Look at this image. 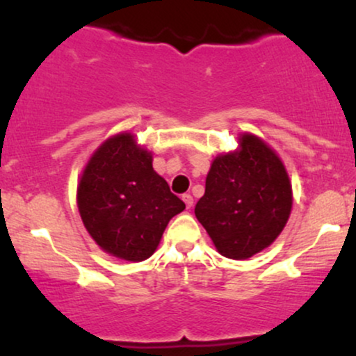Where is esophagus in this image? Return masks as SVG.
I'll use <instances>...</instances> for the list:
<instances>
[{
    "label": "esophagus",
    "instance_id": "1",
    "mask_svg": "<svg viewBox=\"0 0 356 356\" xmlns=\"http://www.w3.org/2000/svg\"><path fill=\"white\" fill-rule=\"evenodd\" d=\"M183 200H184V204H186L188 209L193 207V204H194L193 195H191V194H184V195H183Z\"/></svg>",
    "mask_w": 356,
    "mask_h": 356
}]
</instances>
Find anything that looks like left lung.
Wrapping results in <instances>:
<instances>
[{"instance_id": "8db88e82", "label": "left lung", "mask_w": 356, "mask_h": 356, "mask_svg": "<svg viewBox=\"0 0 356 356\" xmlns=\"http://www.w3.org/2000/svg\"><path fill=\"white\" fill-rule=\"evenodd\" d=\"M292 209V188L275 151L242 135L238 152L218 156L194 213L221 255L245 260L281 234Z\"/></svg>"}]
</instances>
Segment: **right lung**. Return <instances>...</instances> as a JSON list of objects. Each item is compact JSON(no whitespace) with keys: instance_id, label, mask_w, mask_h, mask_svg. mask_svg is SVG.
I'll use <instances>...</instances> for the list:
<instances>
[{"instance_id":"right-lung-1","label":"right lung","mask_w":356,"mask_h":356,"mask_svg":"<svg viewBox=\"0 0 356 356\" xmlns=\"http://www.w3.org/2000/svg\"><path fill=\"white\" fill-rule=\"evenodd\" d=\"M76 200L96 244L128 261L149 259L168 221L186 207L154 172L151 152L130 133L111 138L92 154Z\"/></svg>"}]
</instances>
